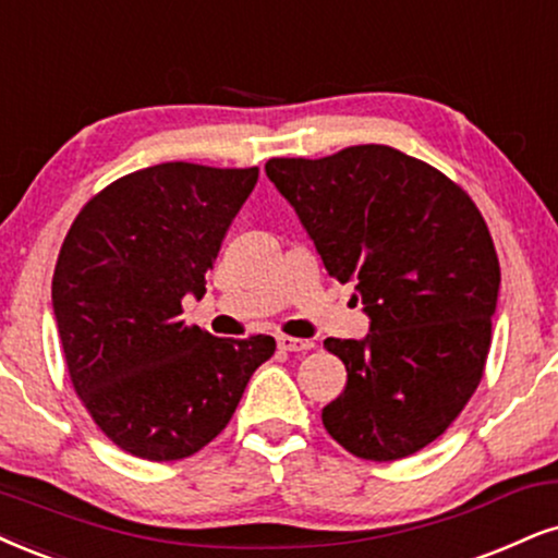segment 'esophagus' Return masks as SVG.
Here are the masks:
<instances>
[{
  "instance_id": "34e87169",
  "label": "esophagus",
  "mask_w": 558,
  "mask_h": 558,
  "mask_svg": "<svg viewBox=\"0 0 558 558\" xmlns=\"http://www.w3.org/2000/svg\"><path fill=\"white\" fill-rule=\"evenodd\" d=\"M281 352H307V349H313L315 343L307 341V339H292V336H279L277 339Z\"/></svg>"
}]
</instances>
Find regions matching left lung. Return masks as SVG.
<instances>
[{
  "instance_id": "obj_1",
  "label": "left lung",
  "mask_w": 558,
  "mask_h": 558,
  "mask_svg": "<svg viewBox=\"0 0 558 558\" xmlns=\"http://www.w3.org/2000/svg\"><path fill=\"white\" fill-rule=\"evenodd\" d=\"M266 175L369 318L362 341H323L347 364L323 426L356 458L414 456L456 422L484 375L499 294L489 227L460 185L385 144L274 157Z\"/></svg>"
}]
</instances>
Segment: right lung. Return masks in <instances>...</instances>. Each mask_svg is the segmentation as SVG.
Listing matches in <instances>:
<instances>
[{
    "label": "right lung",
    "mask_w": 558,
    "mask_h": 558,
    "mask_svg": "<svg viewBox=\"0 0 558 558\" xmlns=\"http://www.w3.org/2000/svg\"><path fill=\"white\" fill-rule=\"evenodd\" d=\"M256 181L258 168L153 165L102 189L69 227L51 281L69 377L136 458L165 463L209 445L277 349L271 336L217 339L181 320Z\"/></svg>",
    "instance_id": "add662e5"
}]
</instances>
